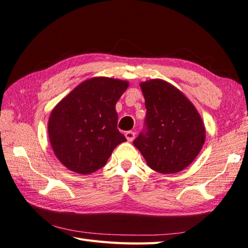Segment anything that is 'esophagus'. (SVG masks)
<instances>
[{
	"label": "esophagus",
	"mask_w": 248,
	"mask_h": 248,
	"mask_svg": "<svg viewBox=\"0 0 248 248\" xmlns=\"http://www.w3.org/2000/svg\"><path fill=\"white\" fill-rule=\"evenodd\" d=\"M124 135L129 141H132L135 138V132H133V131H128V132H125Z\"/></svg>",
	"instance_id": "34e87169"
}]
</instances>
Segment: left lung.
<instances>
[{"label": "left lung", "mask_w": 248, "mask_h": 248, "mask_svg": "<svg viewBox=\"0 0 248 248\" xmlns=\"http://www.w3.org/2000/svg\"><path fill=\"white\" fill-rule=\"evenodd\" d=\"M146 105L145 128L133 141L157 172L187 167L204 144L205 129L197 109L171 84L159 78L140 83Z\"/></svg>", "instance_id": "left-lung-1"}]
</instances>
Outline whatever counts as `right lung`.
Returning <instances> with one entry per match:
<instances>
[{"label":"right lung","mask_w":248,"mask_h":248,"mask_svg":"<svg viewBox=\"0 0 248 248\" xmlns=\"http://www.w3.org/2000/svg\"><path fill=\"white\" fill-rule=\"evenodd\" d=\"M129 83L104 77L84 81L52 110L48 133L57 159L82 175L107 164L115 147L127 140L117 129L115 109Z\"/></svg>","instance_id":"obj_1"}]
</instances>
